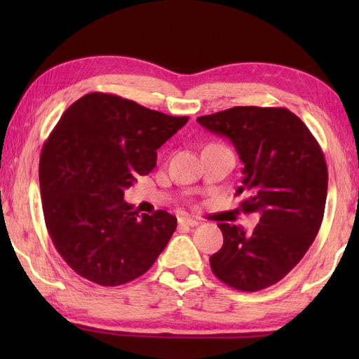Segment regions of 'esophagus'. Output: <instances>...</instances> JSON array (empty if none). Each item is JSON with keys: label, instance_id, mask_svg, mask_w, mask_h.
Masks as SVG:
<instances>
[{"label": "esophagus", "instance_id": "1", "mask_svg": "<svg viewBox=\"0 0 359 359\" xmlns=\"http://www.w3.org/2000/svg\"><path fill=\"white\" fill-rule=\"evenodd\" d=\"M179 224L180 226H196L198 222L194 220V218H190V217H180L179 218Z\"/></svg>", "mask_w": 359, "mask_h": 359}]
</instances>
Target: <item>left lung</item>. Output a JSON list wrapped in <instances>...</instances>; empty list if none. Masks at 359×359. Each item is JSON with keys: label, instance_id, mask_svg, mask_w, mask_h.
<instances>
[{"label": "left lung", "instance_id": "8db88e82", "mask_svg": "<svg viewBox=\"0 0 359 359\" xmlns=\"http://www.w3.org/2000/svg\"><path fill=\"white\" fill-rule=\"evenodd\" d=\"M198 123L228 137L244 163L241 208L257 212L252 233L220 223L223 247L210 257L217 278L241 291H259L299 263L323 222L327 168L317 139L285 107L238 106L198 117Z\"/></svg>", "mask_w": 359, "mask_h": 359}]
</instances>
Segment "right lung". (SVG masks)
Segmentation results:
<instances>
[{"instance_id": "add662e5", "label": "right lung", "mask_w": 359, "mask_h": 359, "mask_svg": "<svg viewBox=\"0 0 359 359\" xmlns=\"http://www.w3.org/2000/svg\"><path fill=\"white\" fill-rule=\"evenodd\" d=\"M187 121L98 92L66 109L42 147L39 187L53 245L79 276L117 287L165 250L177 218L139 214L123 193L156 166V150Z\"/></svg>"}]
</instances>
